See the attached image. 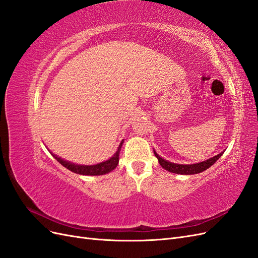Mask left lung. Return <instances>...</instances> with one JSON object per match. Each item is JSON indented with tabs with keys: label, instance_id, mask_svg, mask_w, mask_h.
<instances>
[{
	"label": "left lung",
	"instance_id": "left-lung-1",
	"mask_svg": "<svg viewBox=\"0 0 258 258\" xmlns=\"http://www.w3.org/2000/svg\"><path fill=\"white\" fill-rule=\"evenodd\" d=\"M154 154L156 157H157L160 166L166 169L169 172H172V173H176V174H197L202 172V171H205L207 169H209L211 166L215 163L218 159H220L221 156L223 155V153L218 154L214 157L210 158L208 160H205L202 162H198V163H194V165H178V163H173V162H170L166 159L161 158L160 156L154 151Z\"/></svg>",
	"mask_w": 258,
	"mask_h": 258
}]
</instances>
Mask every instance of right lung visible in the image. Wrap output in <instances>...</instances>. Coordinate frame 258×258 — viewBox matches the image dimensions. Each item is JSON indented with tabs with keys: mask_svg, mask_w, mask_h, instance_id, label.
<instances>
[{
	"mask_svg": "<svg viewBox=\"0 0 258 258\" xmlns=\"http://www.w3.org/2000/svg\"><path fill=\"white\" fill-rule=\"evenodd\" d=\"M123 143V140L120 142L118 148H117L116 153L112 156V157L103 162L97 163V165H92V166H84V165H75V163H72L70 161H67L64 159H62L58 156L51 154L54 158L57 159L58 162H60L62 166L69 169L70 171H72L74 173L77 174H82V175H103L108 172H111L112 170H114L117 165H118L119 161V153H120V148Z\"/></svg>",
	"mask_w": 258,
	"mask_h": 258,
	"instance_id": "add662e5",
	"label": "right lung"
}]
</instances>
